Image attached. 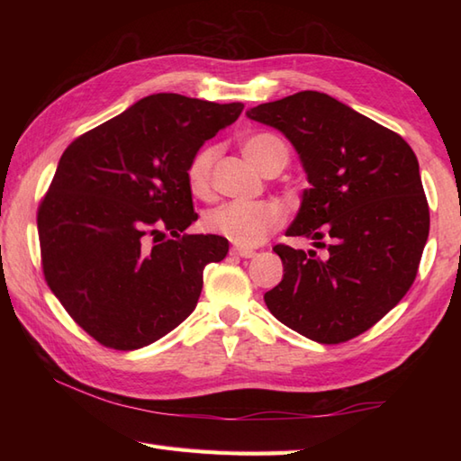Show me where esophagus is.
Instances as JSON below:
<instances>
[{
	"label": "esophagus",
	"instance_id": "obj_1",
	"mask_svg": "<svg viewBox=\"0 0 461 461\" xmlns=\"http://www.w3.org/2000/svg\"><path fill=\"white\" fill-rule=\"evenodd\" d=\"M231 256H238V258H243V259H251V258H256V251L248 249V248H231Z\"/></svg>",
	"mask_w": 461,
	"mask_h": 461
}]
</instances>
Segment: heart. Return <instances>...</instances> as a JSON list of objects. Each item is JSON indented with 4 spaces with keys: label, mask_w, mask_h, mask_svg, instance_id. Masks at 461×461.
<instances>
[{
    "label": "heart",
    "mask_w": 461,
    "mask_h": 461,
    "mask_svg": "<svg viewBox=\"0 0 461 461\" xmlns=\"http://www.w3.org/2000/svg\"><path fill=\"white\" fill-rule=\"evenodd\" d=\"M241 152L248 162L261 174L281 172L289 160V149L279 136L253 134L243 140ZM215 160L213 149H203L194 156L185 170L188 188L194 195H208L210 176ZM285 221V212L276 202L256 203H223L220 208L205 213L203 225L210 233L221 236L240 248H253L266 240L269 233L279 230Z\"/></svg>",
    "instance_id": "b5f03b06"
}]
</instances>
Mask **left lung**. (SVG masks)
<instances>
[{
	"label": "left lung",
	"instance_id": "1",
	"mask_svg": "<svg viewBox=\"0 0 461 461\" xmlns=\"http://www.w3.org/2000/svg\"><path fill=\"white\" fill-rule=\"evenodd\" d=\"M248 116L295 146L311 188L287 236L325 249L319 256L273 248L283 279L263 295L267 309L322 345L362 335L412 287L428 240L414 150L400 134L317 91L253 106Z\"/></svg>",
	"mask_w": 461,
	"mask_h": 461
}]
</instances>
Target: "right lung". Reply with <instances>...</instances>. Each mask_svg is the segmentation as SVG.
Masks as SVG:
<instances>
[{
	"instance_id": "obj_1",
	"label": "right lung",
	"mask_w": 461,
	"mask_h": 461,
	"mask_svg": "<svg viewBox=\"0 0 461 461\" xmlns=\"http://www.w3.org/2000/svg\"><path fill=\"white\" fill-rule=\"evenodd\" d=\"M241 111L158 93L67 146L37 210L41 263L55 297L101 345L142 348L195 309L203 267L230 243L184 233L198 220L185 170Z\"/></svg>"
}]
</instances>
